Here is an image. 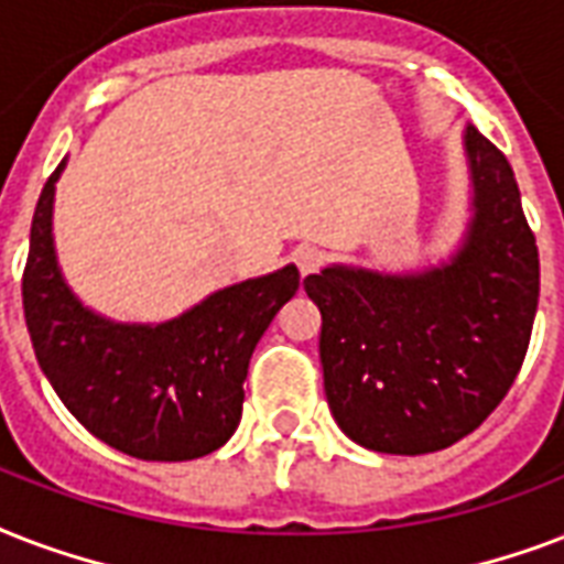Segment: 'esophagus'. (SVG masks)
Masks as SVG:
<instances>
[{
    "instance_id": "obj_1",
    "label": "esophagus",
    "mask_w": 564,
    "mask_h": 564,
    "mask_svg": "<svg viewBox=\"0 0 564 564\" xmlns=\"http://www.w3.org/2000/svg\"><path fill=\"white\" fill-rule=\"evenodd\" d=\"M294 261H296V268H300V273H303V276H308V273H314V270L323 264V252L317 250V247H300L294 256Z\"/></svg>"
}]
</instances>
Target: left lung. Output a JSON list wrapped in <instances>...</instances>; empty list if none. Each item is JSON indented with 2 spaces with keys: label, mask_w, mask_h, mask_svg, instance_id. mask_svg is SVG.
Wrapping results in <instances>:
<instances>
[{
  "label": "left lung",
  "mask_w": 564,
  "mask_h": 564,
  "mask_svg": "<svg viewBox=\"0 0 564 564\" xmlns=\"http://www.w3.org/2000/svg\"><path fill=\"white\" fill-rule=\"evenodd\" d=\"M474 220L459 256L421 276L326 268L303 282L321 308L335 421L356 444L421 456L477 430L509 394L539 308V247L512 164L465 132Z\"/></svg>",
  "instance_id": "obj_1"
}]
</instances>
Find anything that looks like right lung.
<instances>
[{"label":"right lung","instance_id":"add662e5","mask_svg":"<svg viewBox=\"0 0 564 564\" xmlns=\"http://www.w3.org/2000/svg\"><path fill=\"white\" fill-rule=\"evenodd\" d=\"M41 191L23 270L34 356L69 414L108 447L143 462H187L232 438L252 350L296 294L294 264L223 288L161 326L96 317L69 294L52 250V194Z\"/></svg>","mask_w":564,"mask_h":564}]
</instances>
